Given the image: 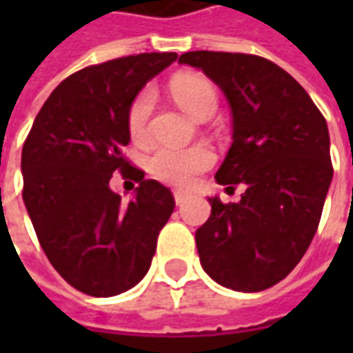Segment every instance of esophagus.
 I'll list each match as a JSON object with an SVG mask.
<instances>
[{
	"instance_id": "obj_1",
	"label": "esophagus",
	"mask_w": 353,
	"mask_h": 353,
	"mask_svg": "<svg viewBox=\"0 0 353 353\" xmlns=\"http://www.w3.org/2000/svg\"><path fill=\"white\" fill-rule=\"evenodd\" d=\"M189 196H191V192H187V191H176V192H174V199H176L177 206H181V204H183L185 200L189 199Z\"/></svg>"
}]
</instances>
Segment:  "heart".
<instances>
[{
  "label": "heart",
  "mask_w": 353,
  "mask_h": 353,
  "mask_svg": "<svg viewBox=\"0 0 353 353\" xmlns=\"http://www.w3.org/2000/svg\"><path fill=\"white\" fill-rule=\"evenodd\" d=\"M172 94L181 108L194 119H202L217 109V96L208 81L192 75H181L172 81ZM154 108L153 88H145L138 94L128 111V128L134 141L143 143L149 136V119ZM215 157L208 147L196 145L187 149L161 147L149 159V170L157 179L164 183L187 187L194 181L200 172L214 164Z\"/></svg>",
  "instance_id": "b5f03b06"
}]
</instances>
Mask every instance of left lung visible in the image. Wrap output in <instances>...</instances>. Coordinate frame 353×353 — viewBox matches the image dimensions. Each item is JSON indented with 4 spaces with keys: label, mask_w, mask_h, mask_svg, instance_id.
I'll return each mask as SVG.
<instances>
[{
    "label": "left lung",
    "mask_w": 353,
    "mask_h": 353,
    "mask_svg": "<svg viewBox=\"0 0 353 353\" xmlns=\"http://www.w3.org/2000/svg\"><path fill=\"white\" fill-rule=\"evenodd\" d=\"M221 88L232 115V143L215 174L244 183L240 202L210 196L196 230L200 265L219 285L253 293L276 285L308 250L333 179L329 130L308 92L270 60L192 50L179 57Z\"/></svg>",
    "instance_id": "left-lung-1"
}]
</instances>
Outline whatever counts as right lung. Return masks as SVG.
Instances as JSON below:
<instances>
[{
    "label": "right lung",
    "instance_id": "add662e5",
    "mask_svg": "<svg viewBox=\"0 0 353 353\" xmlns=\"http://www.w3.org/2000/svg\"><path fill=\"white\" fill-rule=\"evenodd\" d=\"M176 52H143L73 73L35 117L22 147L28 215L50 265L90 296H115L143 280L157 238L176 208L168 187L124 161L128 111ZM140 183L128 205L108 189L112 172Z\"/></svg>",
    "mask_w": 353,
    "mask_h": 353
}]
</instances>
